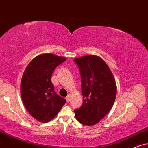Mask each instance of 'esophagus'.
<instances>
[{
	"mask_svg": "<svg viewBox=\"0 0 148 148\" xmlns=\"http://www.w3.org/2000/svg\"><path fill=\"white\" fill-rule=\"evenodd\" d=\"M65 99H66V101H67V102H69V101H70V95H68V96H67L66 97V98H65Z\"/></svg>",
	"mask_w": 148,
	"mask_h": 148,
	"instance_id": "obj_1",
	"label": "esophagus"
}]
</instances>
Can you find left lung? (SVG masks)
Segmentation results:
<instances>
[{
	"mask_svg": "<svg viewBox=\"0 0 148 148\" xmlns=\"http://www.w3.org/2000/svg\"><path fill=\"white\" fill-rule=\"evenodd\" d=\"M81 77L83 102L74 109L80 124L93 126L111 111L115 102L117 87L111 70L103 59L96 55L76 58Z\"/></svg>",
	"mask_w": 148,
	"mask_h": 148,
	"instance_id": "left-lung-1",
	"label": "left lung"
}]
</instances>
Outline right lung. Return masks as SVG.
I'll use <instances>...</instances> for the list:
<instances>
[{"label":"right lung","instance_id":"obj_1","mask_svg":"<svg viewBox=\"0 0 148 148\" xmlns=\"http://www.w3.org/2000/svg\"><path fill=\"white\" fill-rule=\"evenodd\" d=\"M65 60L52 54H43L34 58L24 72L20 84L24 105L41 122L53 119L66 102L55 92L50 80L55 69Z\"/></svg>","mask_w":148,"mask_h":148}]
</instances>
